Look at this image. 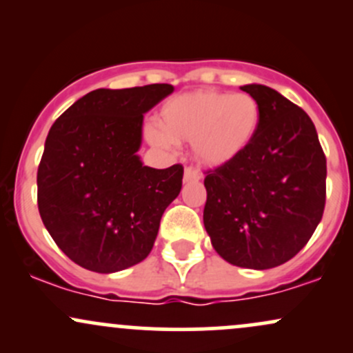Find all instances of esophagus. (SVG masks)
<instances>
[{"label":"esophagus","instance_id":"1","mask_svg":"<svg viewBox=\"0 0 353 353\" xmlns=\"http://www.w3.org/2000/svg\"><path fill=\"white\" fill-rule=\"evenodd\" d=\"M201 179V174L197 171H194L192 168H185L184 171V182L188 184V182H197Z\"/></svg>","mask_w":353,"mask_h":353}]
</instances>
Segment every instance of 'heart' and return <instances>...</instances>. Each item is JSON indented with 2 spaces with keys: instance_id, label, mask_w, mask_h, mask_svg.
I'll return each mask as SVG.
<instances>
[{
  "instance_id": "b5f03b06",
  "label": "heart",
  "mask_w": 353,
  "mask_h": 353,
  "mask_svg": "<svg viewBox=\"0 0 353 353\" xmlns=\"http://www.w3.org/2000/svg\"><path fill=\"white\" fill-rule=\"evenodd\" d=\"M262 109L247 92L212 89L168 99L157 124L145 125V139L161 149L190 143L192 157L204 168H221L239 159L259 134Z\"/></svg>"
}]
</instances>
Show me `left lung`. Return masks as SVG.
<instances>
[{"label": "left lung", "instance_id": "8db88e82", "mask_svg": "<svg viewBox=\"0 0 353 353\" xmlns=\"http://www.w3.org/2000/svg\"><path fill=\"white\" fill-rule=\"evenodd\" d=\"M241 89L261 104V129L239 159L205 176L204 228L229 264L265 270L290 261L317 229L327 161L303 109L262 84Z\"/></svg>", "mask_w": 353, "mask_h": 353}]
</instances>
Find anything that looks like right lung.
<instances>
[{
	"label": "right lung",
	"instance_id": "add662e5",
	"mask_svg": "<svg viewBox=\"0 0 353 353\" xmlns=\"http://www.w3.org/2000/svg\"><path fill=\"white\" fill-rule=\"evenodd\" d=\"M172 91L171 84L96 89L48 132L38 168L39 216L84 269L112 274L144 261L165 208L179 196L181 164L154 169L137 156L144 114Z\"/></svg>",
	"mask_w": 353,
	"mask_h": 353
}]
</instances>
